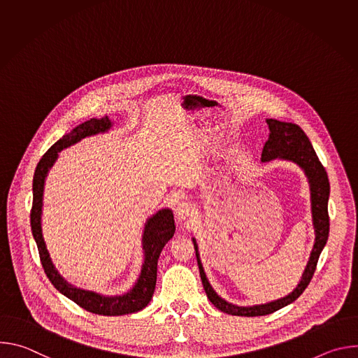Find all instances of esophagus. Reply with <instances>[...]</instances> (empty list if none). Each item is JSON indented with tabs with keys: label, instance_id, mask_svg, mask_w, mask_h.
I'll return each mask as SVG.
<instances>
[{
	"label": "esophagus",
	"instance_id": "1",
	"mask_svg": "<svg viewBox=\"0 0 358 358\" xmlns=\"http://www.w3.org/2000/svg\"><path fill=\"white\" fill-rule=\"evenodd\" d=\"M192 213L191 203L187 201H180L176 206V217L178 221H185Z\"/></svg>",
	"mask_w": 358,
	"mask_h": 358
}]
</instances>
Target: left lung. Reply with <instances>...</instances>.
<instances>
[{
  "label": "left lung",
  "instance_id": "8db88e82",
  "mask_svg": "<svg viewBox=\"0 0 358 358\" xmlns=\"http://www.w3.org/2000/svg\"><path fill=\"white\" fill-rule=\"evenodd\" d=\"M266 123L269 126V138L264 145L262 150V157L261 162L266 163L275 159L287 160L294 164H297L308 177L309 185H310V201H312V218H313V227L316 232L315 245L310 253V258L306 269L301 275V279L296 289H293L292 293L287 296L265 303V304H257V306H236L221 296L213 289L210 285L206 272H203L201 259H199V252L195 238H192L194 249H195V257L199 268L201 280L206 289V293L210 299V301L215 306V308L224 313L232 315V316H246V317H255V316H265L271 315L285 306L293 303L303 292L309 286L316 266L320 253L327 242L329 238V211H327V203H329V195H330V182L327 173L322 163L319 162V157L316 151L309 140V137L304 134V131L294 123H286L279 122L275 119H266Z\"/></svg>",
  "mask_w": 358,
  "mask_h": 358
}]
</instances>
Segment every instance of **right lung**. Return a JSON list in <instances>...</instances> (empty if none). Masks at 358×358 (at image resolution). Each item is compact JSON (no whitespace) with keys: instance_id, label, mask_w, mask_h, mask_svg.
Listing matches in <instances>:
<instances>
[{"instance_id":"obj_1","label":"right lung","mask_w":358,"mask_h":358,"mask_svg":"<svg viewBox=\"0 0 358 358\" xmlns=\"http://www.w3.org/2000/svg\"><path fill=\"white\" fill-rule=\"evenodd\" d=\"M110 127H112V120L108 116L101 119H90L76 126L71 133L59 138L42 156V159L39 160L35 169L34 181H32L34 199H32V210H31V229L39 250L41 264L50 283H52L64 296H66L68 299L79 304L82 309L90 313L100 315V316H122V315L136 313L144 309L150 303L152 293H155L156 282H157L159 257L166 243L174 236V232H176L173 211L169 208H164L147 220L143 231V238H141L143 252H144V262L141 266V272L134 286L127 293L120 296H103L90 290L75 287L71 283H68L61 276L52 259L49 257V252L43 241L42 224H41L45 178L48 176L49 169L52 167L54 163L57 162L59 151L80 141L85 137L94 136L97 133H105L110 130Z\"/></svg>"}]
</instances>
